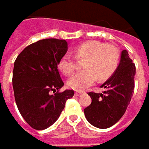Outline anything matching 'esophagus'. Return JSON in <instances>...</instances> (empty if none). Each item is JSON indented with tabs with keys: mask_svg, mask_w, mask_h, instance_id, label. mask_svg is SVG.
Segmentation results:
<instances>
[{
	"mask_svg": "<svg viewBox=\"0 0 149 149\" xmlns=\"http://www.w3.org/2000/svg\"><path fill=\"white\" fill-rule=\"evenodd\" d=\"M82 94H84L83 91H76V92H75V95H77V96H80V95H82Z\"/></svg>",
	"mask_w": 149,
	"mask_h": 149,
	"instance_id": "obj_1",
	"label": "esophagus"
}]
</instances>
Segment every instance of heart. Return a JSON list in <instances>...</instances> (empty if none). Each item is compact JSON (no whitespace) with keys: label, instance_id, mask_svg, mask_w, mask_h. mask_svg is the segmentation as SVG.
I'll use <instances>...</instances> for the list:
<instances>
[{"label":"heart","instance_id":"heart-1","mask_svg":"<svg viewBox=\"0 0 149 149\" xmlns=\"http://www.w3.org/2000/svg\"><path fill=\"white\" fill-rule=\"evenodd\" d=\"M75 57L83 63V72L72 76L67 82L70 88L75 91H84L92 85L97 79H108L116 70L119 59V48L114 44L104 43L99 40H89L81 43L74 50ZM59 70L65 75H71L76 69V61L69 54L61 58L58 63Z\"/></svg>","mask_w":149,"mask_h":149}]
</instances>
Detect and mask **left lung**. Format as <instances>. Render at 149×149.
Here are the masks:
<instances>
[{"mask_svg":"<svg viewBox=\"0 0 149 149\" xmlns=\"http://www.w3.org/2000/svg\"><path fill=\"white\" fill-rule=\"evenodd\" d=\"M135 65L126 50L122 52L120 64L101 87L104 93L89 92L91 104L84 109L87 121L99 129L116 123L130 104L134 89Z\"/></svg>","mask_w":149,"mask_h":149,"instance_id":"8db88e82","label":"left lung"}]
</instances>
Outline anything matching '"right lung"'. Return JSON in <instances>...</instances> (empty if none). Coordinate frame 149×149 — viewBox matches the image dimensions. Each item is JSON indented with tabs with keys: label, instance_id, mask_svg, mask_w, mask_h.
I'll use <instances>...</instances> for the list:
<instances>
[{
	"label": "right lung",
	"instance_id": "right-lung-1",
	"mask_svg": "<svg viewBox=\"0 0 149 149\" xmlns=\"http://www.w3.org/2000/svg\"><path fill=\"white\" fill-rule=\"evenodd\" d=\"M67 52L65 40L45 39L27 45L16 58L13 88L18 109L34 130H43L59 117L72 90L60 92L64 82L59 60Z\"/></svg>",
	"mask_w": 149,
	"mask_h": 149
}]
</instances>
